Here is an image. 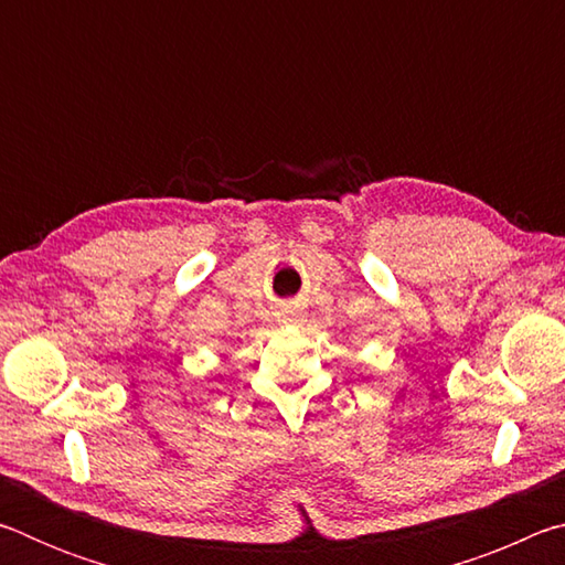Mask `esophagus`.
Here are the masks:
<instances>
[{
  "instance_id": "34e87169",
  "label": "esophagus",
  "mask_w": 565,
  "mask_h": 565,
  "mask_svg": "<svg viewBox=\"0 0 565 565\" xmlns=\"http://www.w3.org/2000/svg\"><path fill=\"white\" fill-rule=\"evenodd\" d=\"M279 319L284 321V323H299L301 319H303V309H301V303H284L281 306V311H279Z\"/></svg>"
}]
</instances>
